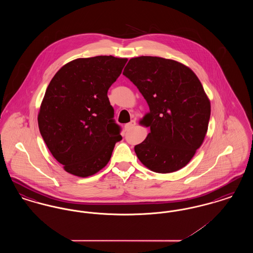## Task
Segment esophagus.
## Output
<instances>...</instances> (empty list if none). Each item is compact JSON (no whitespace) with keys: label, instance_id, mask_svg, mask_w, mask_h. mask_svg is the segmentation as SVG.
<instances>
[{"label":"esophagus","instance_id":"esophagus-1","mask_svg":"<svg viewBox=\"0 0 253 253\" xmlns=\"http://www.w3.org/2000/svg\"><path fill=\"white\" fill-rule=\"evenodd\" d=\"M135 125H136L135 121H131L129 123H127V124L125 125V129H126V130H131Z\"/></svg>","mask_w":253,"mask_h":253}]
</instances>
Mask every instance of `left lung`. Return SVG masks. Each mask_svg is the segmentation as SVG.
Listing matches in <instances>:
<instances>
[{
  "label": "left lung",
  "mask_w": 253,
  "mask_h": 253,
  "mask_svg": "<svg viewBox=\"0 0 253 253\" xmlns=\"http://www.w3.org/2000/svg\"><path fill=\"white\" fill-rule=\"evenodd\" d=\"M123 75L144 96L150 127L134 152L145 167L159 173L185 167L204 141L211 102L197 76L175 60L141 56L129 60Z\"/></svg>",
  "instance_id": "1"
}]
</instances>
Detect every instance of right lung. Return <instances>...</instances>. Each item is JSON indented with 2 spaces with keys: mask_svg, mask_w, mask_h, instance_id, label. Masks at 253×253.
<instances>
[{
  "mask_svg": "<svg viewBox=\"0 0 253 253\" xmlns=\"http://www.w3.org/2000/svg\"><path fill=\"white\" fill-rule=\"evenodd\" d=\"M127 59L96 56L72 60L51 80L38 115L41 134L58 162L87 177L104 168L122 139L107 92Z\"/></svg>",
  "mask_w": 253,
  "mask_h": 253,
  "instance_id": "right-lung-1",
  "label": "right lung"
}]
</instances>
